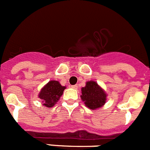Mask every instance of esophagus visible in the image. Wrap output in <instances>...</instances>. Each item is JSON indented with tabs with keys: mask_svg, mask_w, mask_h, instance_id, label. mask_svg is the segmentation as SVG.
Returning a JSON list of instances; mask_svg holds the SVG:
<instances>
[{
	"mask_svg": "<svg viewBox=\"0 0 150 150\" xmlns=\"http://www.w3.org/2000/svg\"><path fill=\"white\" fill-rule=\"evenodd\" d=\"M71 88H73V89H77L78 88V85H71Z\"/></svg>",
	"mask_w": 150,
	"mask_h": 150,
	"instance_id": "obj_1",
	"label": "esophagus"
}]
</instances>
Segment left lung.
<instances>
[{
	"label": "left lung",
	"instance_id": "8db88e82",
	"mask_svg": "<svg viewBox=\"0 0 150 150\" xmlns=\"http://www.w3.org/2000/svg\"><path fill=\"white\" fill-rule=\"evenodd\" d=\"M80 96L85 106L91 110L99 109L105 105L108 94L105 90L95 81H88L85 87L82 88Z\"/></svg>",
	"mask_w": 150,
	"mask_h": 150
}]
</instances>
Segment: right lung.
Here are the masks:
<instances>
[{
	"label": "right lung",
	"instance_id": "right-lung-1",
	"mask_svg": "<svg viewBox=\"0 0 150 150\" xmlns=\"http://www.w3.org/2000/svg\"><path fill=\"white\" fill-rule=\"evenodd\" d=\"M65 88L66 87L61 85L58 81H49L40 90L38 97L44 106L52 108L59 100Z\"/></svg>",
	"mask_w": 150,
	"mask_h": 150
}]
</instances>
